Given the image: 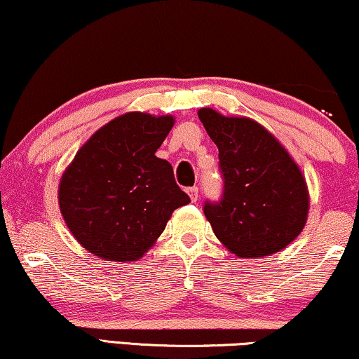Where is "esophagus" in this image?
I'll use <instances>...</instances> for the list:
<instances>
[{"label":"esophagus","mask_w":359,"mask_h":359,"mask_svg":"<svg viewBox=\"0 0 359 359\" xmlns=\"http://www.w3.org/2000/svg\"><path fill=\"white\" fill-rule=\"evenodd\" d=\"M187 194H189L191 201H196L198 200V187H190V189H187Z\"/></svg>","instance_id":"1"}]
</instances>
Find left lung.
I'll use <instances>...</instances> for the list:
<instances>
[{"label":"left lung","mask_w":359,"mask_h":359,"mask_svg":"<svg viewBox=\"0 0 359 359\" xmlns=\"http://www.w3.org/2000/svg\"><path fill=\"white\" fill-rule=\"evenodd\" d=\"M198 118L219 151L223 195L205 201L218 239L241 259L285 249L304 229L309 191L301 169L281 143L247 117L200 109Z\"/></svg>","instance_id":"left-lung-1"}]
</instances>
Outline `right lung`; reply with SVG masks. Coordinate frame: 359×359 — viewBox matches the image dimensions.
<instances>
[{
  "label": "right lung",
  "mask_w": 359,
  "mask_h": 359,
  "mask_svg": "<svg viewBox=\"0 0 359 359\" xmlns=\"http://www.w3.org/2000/svg\"><path fill=\"white\" fill-rule=\"evenodd\" d=\"M174 117L128 112L99 128L62 175L65 223L95 257L133 262L163 234L174 210L190 201L156 151Z\"/></svg>",
  "instance_id": "add662e5"
}]
</instances>
